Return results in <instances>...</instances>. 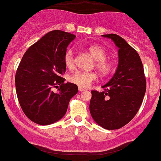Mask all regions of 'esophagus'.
<instances>
[{"label":"esophagus","mask_w":161,"mask_h":161,"mask_svg":"<svg viewBox=\"0 0 161 161\" xmlns=\"http://www.w3.org/2000/svg\"><path fill=\"white\" fill-rule=\"evenodd\" d=\"M78 90H79V91H80V92H82V91H86V90L84 89V88H82V87H78Z\"/></svg>","instance_id":"esophagus-1"}]
</instances>
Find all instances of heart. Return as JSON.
I'll return each instance as SVG.
<instances>
[{"label": "heart", "mask_w": 161, "mask_h": 161, "mask_svg": "<svg viewBox=\"0 0 161 161\" xmlns=\"http://www.w3.org/2000/svg\"><path fill=\"white\" fill-rule=\"evenodd\" d=\"M91 56L96 60L95 66L100 74L103 76L108 75L113 70L114 64L110 60L107 59L108 52L102 46L94 44L87 48ZM64 63L67 69H73L75 65L74 53L72 49L67 50L64 55ZM97 80V76L94 72L77 71L69 78L72 84L82 88H87L92 83Z\"/></svg>", "instance_id": "1"}]
</instances>
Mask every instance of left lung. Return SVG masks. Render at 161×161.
<instances>
[{"mask_svg":"<svg viewBox=\"0 0 161 161\" xmlns=\"http://www.w3.org/2000/svg\"><path fill=\"white\" fill-rule=\"evenodd\" d=\"M111 39L118 50V66L104 91H92L90 112L103 128L124 127L136 114L146 92V79L139 54L127 41L115 34H103Z\"/></svg>","mask_w":161,"mask_h":161,"instance_id":"obj_1","label":"left lung"}]
</instances>
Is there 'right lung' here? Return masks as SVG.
Instances as JSON below:
<instances>
[{
  "instance_id": "obj_1",
  "label": "right lung",
  "mask_w": 161,
  "mask_h": 161,
  "mask_svg": "<svg viewBox=\"0 0 161 161\" xmlns=\"http://www.w3.org/2000/svg\"><path fill=\"white\" fill-rule=\"evenodd\" d=\"M76 36L55 30L27 49L15 75V86L25 115L40 125H49L66 114L70 100L77 93L76 84L61 77L66 71L64 55ZM58 88V92L53 88Z\"/></svg>"
}]
</instances>
